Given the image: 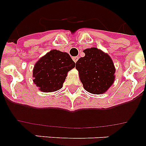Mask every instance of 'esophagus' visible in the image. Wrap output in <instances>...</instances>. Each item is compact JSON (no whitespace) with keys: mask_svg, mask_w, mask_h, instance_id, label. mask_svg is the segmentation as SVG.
<instances>
[{"mask_svg":"<svg viewBox=\"0 0 146 146\" xmlns=\"http://www.w3.org/2000/svg\"><path fill=\"white\" fill-rule=\"evenodd\" d=\"M72 59H73V60L76 63V62L78 60V59H79V57H78V56H74V57H72Z\"/></svg>","mask_w":146,"mask_h":146,"instance_id":"1","label":"esophagus"}]
</instances>
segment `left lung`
I'll return each instance as SVG.
<instances>
[{
	"label": "left lung",
	"instance_id": "8db88e82",
	"mask_svg": "<svg viewBox=\"0 0 146 146\" xmlns=\"http://www.w3.org/2000/svg\"><path fill=\"white\" fill-rule=\"evenodd\" d=\"M83 52L84 57L76 63L83 87L94 94L106 92L115 80V69L111 58L96 47L86 49Z\"/></svg>",
	"mask_w": 146,
	"mask_h": 146
}]
</instances>
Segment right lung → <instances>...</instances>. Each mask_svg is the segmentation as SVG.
<instances>
[{"instance_id":"add662e5","label":"right lung","mask_w":146,"mask_h":146,"mask_svg":"<svg viewBox=\"0 0 146 146\" xmlns=\"http://www.w3.org/2000/svg\"><path fill=\"white\" fill-rule=\"evenodd\" d=\"M75 66L66 52L52 50L41 58L33 70V82L43 92H52L60 89L67 73Z\"/></svg>"}]
</instances>
